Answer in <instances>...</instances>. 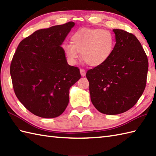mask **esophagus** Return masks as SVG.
I'll return each instance as SVG.
<instances>
[{"label":"esophagus","instance_id":"1","mask_svg":"<svg viewBox=\"0 0 156 156\" xmlns=\"http://www.w3.org/2000/svg\"><path fill=\"white\" fill-rule=\"evenodd\" d=\"M80 74H81L82 76H86V71L84 70V69H80Z\"/></svg>","mask_w":156,"mask_h":156}]
</instances>
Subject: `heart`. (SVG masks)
Returning a JSON list of instances; mask_svg holds the SVG:
<instances>
[{
  "label": "heart",
  "mask_w": 156,
  "mask_h": 156,
  "mask_svg": "<svg viewBox=\"0 0 156 156\" xmlns=\"http://www.w3.org/2000/svg\"><path fill=\"white\" fill-rule=\"evenodd\" d=\"M115 38L111 33L98 28H83L71 37V44L63 45L68 62L77 63L81 53L82 59L89 66L98 67L111 58L115 48Z\"/></svg>",
  "instance_id": "heart-1"
}]
</instances>
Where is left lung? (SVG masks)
Wrapping results in <instances>:
<instances>
[{"mask_svg": "<svg viewBox=\"0 0 156 156\" xmlns=\"http://www.w3.org/2000/svg\"><path fill=\"white\" fill-rule=\"evenodd\" d=\"M116 44L108 60L87 72L92 103L106 115L126 112L137 103L146 85L148 60L134 35L113 29Z\"/></svg>", "mask_w": 156, "mask_h": 156, "instance_id": "obj_1", "label": "left lung"}]
</instances>
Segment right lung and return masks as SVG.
I'll list each match as a JSON object with an SVG mask.
<instances>
[{
	"label": "right lung",
	"mask_w": 156,
	"mask_h": 156,
	"mask_svg": "<svg viewBox=\"0 0 156 156\" xmlns=\"http://www.w3.org/2000/svg\"><path fill=\"white\" fill-rule=\"evenodd\" d=\"M74 22L39 29L20 42L12 59L11 73L16 97L36 116L55 118L69 102V90L81 75L69 66L61 45Z\"/></svg>",
	"instance_id": "right-lung-1"
}]
</instances>
